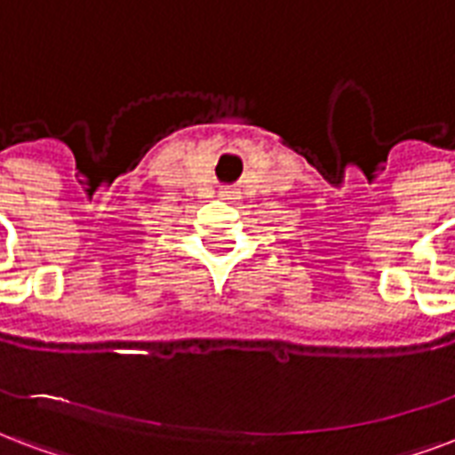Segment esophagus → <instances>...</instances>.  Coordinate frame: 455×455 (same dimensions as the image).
<instances>
[{"instance_id": "esophagus-1", "label": "esophagus", "mask_w": 455, "mask_h": 455, "mask_svg": "<svg viewBox=\"0 0 455 455\" xmlns=\"http://www.w3.org/2000/svg\"><path fill=\"white\" fill-rule=\"evenodd\" d=\"M221 195H224L227 200H234V193H231V190H224V193H221Z\"/></svg>"}]
</instances>
